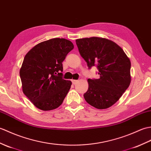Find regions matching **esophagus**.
Returning a JSON list of instances; mask_svg holds the SVG:
<instances>
[{
	"label": "esophagus",
	"mask_w": 151,
	"mask_h": 151,
	"mask_svg": "<svg viewBox=\"0 0 151 151\" xmlns=\"http://www.w3.org/2000/svg\"><path fill=\"white\" fill-rule=\"evenodd\" d=\"M72 83L73 85H75V84H76L78 82V80H75V79H72Z\"/></svg>",
	"instance_id": "esophagus-1"
}]
</instances>
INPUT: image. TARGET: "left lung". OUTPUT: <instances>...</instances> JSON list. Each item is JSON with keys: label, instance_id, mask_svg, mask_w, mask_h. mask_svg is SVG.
<instances>
[{"label": "left lung", "instance_id": "8db88e82", "mask_svg": "<svg viewBox=\"0 0 151 151\" xmlns=\"http://www.w3.org/2000/svg\"><path fill=\"white\" fill-rule=\"evenodd\" d=\"M80 55L89 68L97 66L99 78L88 79L86 101L98 109H106L118 101L131 81V63L123 50L105 38L92 37L76 40Z\"/></svg>", "mask_w": 151, "mask_h": 151}]
</instances>
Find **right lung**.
<instances>
[{"mask_svg":"<svg viewBox=\"0 0 151 151\" xmlns=\"http://www.w3.org/2000/svg\"><path fill=\"white\" fill-rule=\"evenodd\" d=\"M65 39L39 43L26 53L20 68L22 92L37 108L44 111L61 105L72 82L62 78V63L73 49Z\"/></svg>","mask_w":151,"mask_h":151,"instance_id":"1","label":"right lung"}]
</instances>
